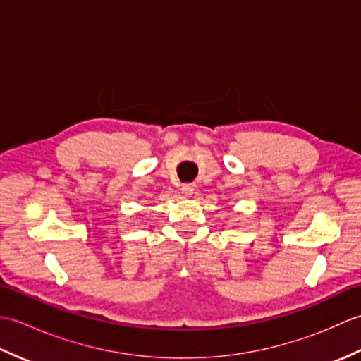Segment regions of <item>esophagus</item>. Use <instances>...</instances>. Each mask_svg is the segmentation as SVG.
Masks as SVG:
<instances>
[{"mask_svg":"<svg viewBox=\"0 0 361 361\" xmlns=\"http://www.w3.org/2000/svg\"><path fill=\"white\" fill-rule=\"evenodd\" d=\"M181 192L185 194L186 197H190L194 194V185H183L181 186Z\"/></svg>","mask_w":361,"mask_h":361,"instance_id":"1","label":"esophagus"}]
</instances>
